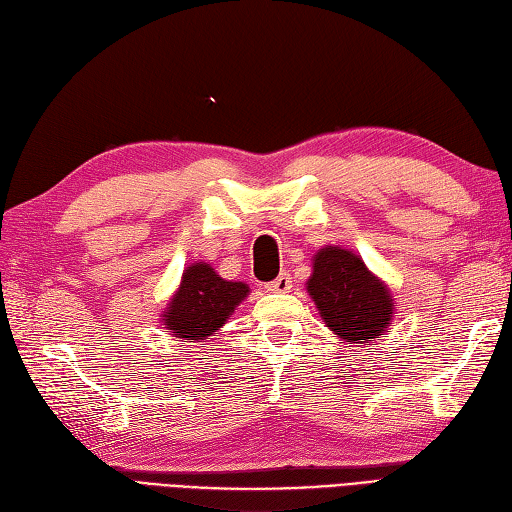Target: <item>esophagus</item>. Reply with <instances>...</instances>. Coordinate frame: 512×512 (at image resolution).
<instances>
[{
  "mask_svg": "<svg viewBox=\"0 0 512 512\" xmlns=\"http://www.w3.org/2000/svg\"><path fill=\"white\" fill-rule=\"evenodd\" d=\"M265 289L269 294H287L291 289V276L285 271V274H280L276 280H271L269 285H265Z\"/></svg>",
  "mask_w": 512,
  "mask_h": 512,
  "instance_id": "obj_1",
  "label": "esophagus"
}]
</instances>
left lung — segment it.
I'll return each instance as SVG.
<instances>
[{"instance_id":"1","label":"left lung","mask_w":512,"mask_h":512,"mask_svg":"<svg viewBox=\"0 0 512 512\" xmlns=\"http://www.w3.org/2000/svg\"><path fill=\"white\" fill-rule=\"evenodd\" d=\"M311 263L307 294L333 336L351 347L384 336L395 314L389 285L356 252L338 245L318 249Z\"/></svg>"}]
</instances>
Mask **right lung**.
Here are the masks:
<instances>
[{"mask_svg": "<svg viewBox=\"0 0 512 512\" xmlns=\"http://www.w3.org/2000/svg\"><path fill=\"white\" fill-rule=\"evenodd\" d=\"M249 296V285L225 280L210 263H192L183 269L161 325L179 342H205L221 329L234 309Z\"/></svg>", "mask_w": 512, "mask_h": 512, "instance_id": "obj_1", "label": "right lung"}]
</instances>
